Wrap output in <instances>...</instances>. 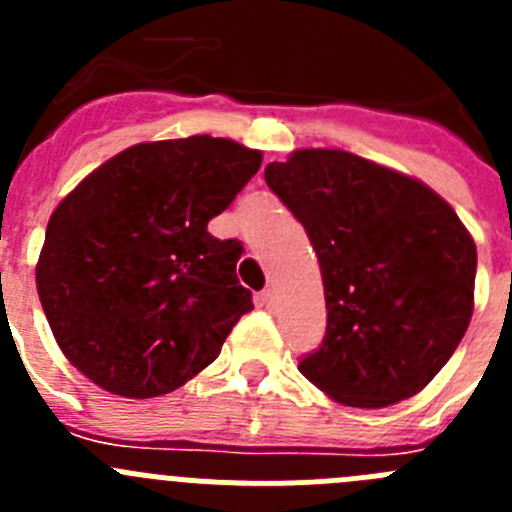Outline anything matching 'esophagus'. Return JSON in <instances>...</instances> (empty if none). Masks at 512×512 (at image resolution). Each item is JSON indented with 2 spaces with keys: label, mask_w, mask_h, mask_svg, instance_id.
<instances>
[{
  "label": "esophagus",
  "mask_w": 512,
  "mask_h": 512,
  "mask_svg": "<svg viewBox=\"0 0 512 512\" xmlns=\"http://www.w3.org/2000/svg\"><path fill=\"white\" fill-rule=\"evenodd\" d=\"M256 302H259V307H274V302H277V292L274 289H264V292H259L256 295Z\"/></svg>",
  "instance_id": "1"
}]
</instances>
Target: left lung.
Returning a JSON list of instances; mask_svg holds the SVG:
<instances>
[{
    "mask_svg": "<svg viewBox=\"0 0 512 512\" xmlns=\"http://www.w3.org/2000/svg\"><path fill=\"white\" fill-rule=\"evenodd\" d=\"M264 179L323 274L328 325L302 377L351 408L418 395L474 310L477 246L454 207L413 176L330 148L295 151Z\"/></svg>",
    "mask_w": 512,
    "mask_h": 512,
    "instance_id": "1",
    "label": "left lung"
}]
</instances>
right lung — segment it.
<instances>
[{"label": "right lung", "instance_id": "add662e5", "mask_svg": "<svg viewBox=\"0 0 512 512\" xmlns=\"http://www.w3.org/2000/svg\"><path fill=\"white\" fill-rule=\"evenodd\" d=\"M261 166L228 138L138 143L53 210L35 266L63 356L112 395H166L217 359L253 310L241 243L207 233Z\"/></svg>", "mask_w": 512, "mask_h": 512}]
</instances>
